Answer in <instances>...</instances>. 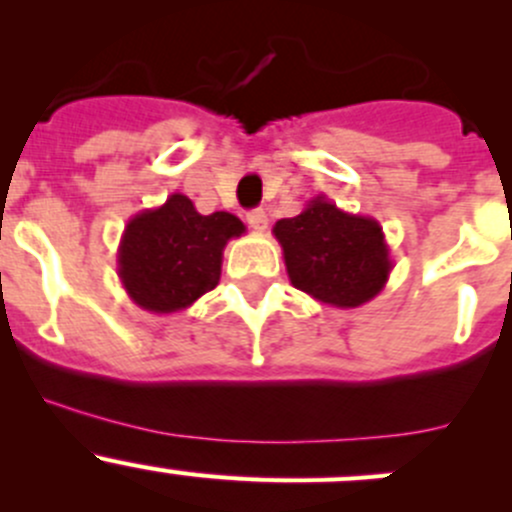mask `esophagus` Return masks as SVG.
Here are the masks:
<instances>
[{
  "instance_id": "obj_1",
  "label": "esophagus",
  "mask_w": 512,
  "mask_h": 512,
  "mask_svg": "<svg viewBox=\"0 0 512 512\" xmlns=\"http://www.w3.org/2000/svg\"><path fill=\"white\" fill-rule=\"evenodd\" d=\"M247 225H250L255 232H265L267 230V213H265V210H262V208L250 210V213H247Z\"/></svg>"
}]
</instances>
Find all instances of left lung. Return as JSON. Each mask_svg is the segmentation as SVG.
Listing matches in <instances>:
<instances>
[{
  "label": "left lung",
  "mask_w": 512,
  "mask_h": 512,
  "mask_svg": "<svg viewBox=\"0 0 512 512\" xmlns=\"http://www.w3.org/2000/svg\"><path fill=\"white\" fill-rule=\"evenodd\" d=\"M285 255L289 282L317 302L354 309L389 282L394 260L379 220L337 208L317 195L294 218L272 227Z\"/></svg>",
  "instance_id": "8db88e82"
}]
</instances>
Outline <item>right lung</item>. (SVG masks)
<instances>
[{
    "label": "right lung",
    "mask_w": 512,
    "mask_h": 512,
    "mask_svg": "<svg viewBox=\"0 0 512 512\" xmlns=\"http://www.w3.org/2000/svg\"><path fill=\"white\" fill-rule=\"evenodd\" d=\"M245 230L232 213L200 215L188 195L173 193L128 220L116 255L118 280L146 312H183L215 289L225 245Z\"/></svg>",
    "instance_id": "right-lung-1"
}]
</instances>
